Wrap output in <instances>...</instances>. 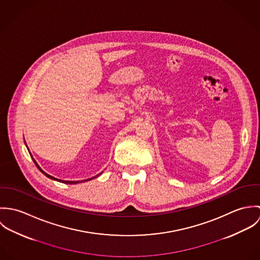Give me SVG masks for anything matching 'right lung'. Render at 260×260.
I'll list each match as a JSON object with an SVG mask.
<instances>
[{"mask_svg": "<svg viewBox=\"0 0 260 260\" xmlns=\"http://www.w3.org/2000/svg\"><path fill=\"white\" fill-rule=\"evenodd\" d=\"M27 146V145H26ZM28 148V147H27ZM29 150V149H28ZM30 155H31V153H30ZM32 156V155H31ZM32 158H33V156H32ZM33 161H34V163L36 164V166H37L38 169L44 174V175H46L48 178H50V179H53V180H57V181H59V182H62V183H66V184H77V183H80V182H84V181H89V180H92V179H94V178H96V177H98L99 175H101L102 174V172L100 173V174H98V175H96V176H94V177H91V178H88V179H86V180H81V181H67V180H61V179H57V178H55V177H53V176H51V175H49V174H47L45 171H43L42 170V168L38 165L37 162H36V160L33 158Z\"/></svg>", "mask_w": 260, "mask_h": 260, "instance_id": "right-lung-1", "label": "right lung"}]
</instances>
